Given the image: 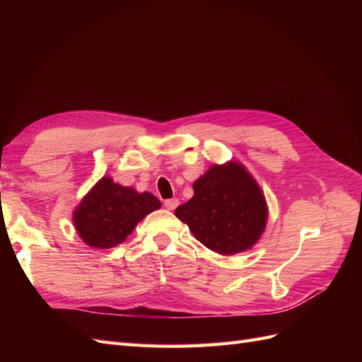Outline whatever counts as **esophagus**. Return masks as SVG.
Segmentation results:
<instances>
[{"mask_svg": "<svg viewBox=\"0 0 362 362\" xmlns=\"http://www.w3.org/2000/svg\"><path fill=\"white\" fill-rule=\"evenodd\" d=\"M164 204V206L168 208V210H175V208L178 206V199H175V198H172V199H166L163 202Z\"/></svg>", "mask_w": 362, "mask_h": 362, "instance_id": "obj_1", "label": "esophagus"}]
</instances>
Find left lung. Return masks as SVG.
I'll use <instances>...</instances> for the list:
<instances>
[{"label":"left lung","mask_w":362,"mask_h":362,"mask_svg":"<svg viewBox=\"0 0 362 362\" xmlns=\"http://www.w3.org/2000/svg\"><path fill=\"white\" fill-rule=\"evenodd\" d=\"M193 198L175 211L199 242L222 255L255 245L264 231L267 206L258 184L242 164L213 166L193 184Z\"/></svg>","instance_id":"left-lung-1"}]
</instances>
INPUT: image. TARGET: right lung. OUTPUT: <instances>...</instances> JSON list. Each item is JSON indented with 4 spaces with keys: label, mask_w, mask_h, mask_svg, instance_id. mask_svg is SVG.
<instances>
[{
    "label": "right lung",
    "mask_w": 362,
    "mask_h": 362,
    "mask_svg": "<svg viewBox=\"0 0 362 362\" xmlns=\"http://www.w3.org/2000/svg\"><path fill=\"white\" fill-rule=\"evenodd\" d=\"M160 206L154 194L137 193L104 177L75 210L74 225L84 243L108 249L122 243L141 218Z\"/></svg>",
    "instance_id": "obj_1"
}]
</instances>
